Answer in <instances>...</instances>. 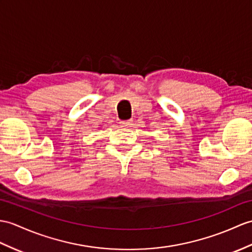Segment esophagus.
I'll return each instance as SVG.
<instances>
[{
    "label": "esophagus",
    "mask_w": 252,
    "mask_h": 252,
    "mask_svg": "<svg viewBox=\"0 0 252 252\" xmlns=\"http://www.w3.org/2000/svg\"><path fill=\"white\" fill-rule=\"evenodd\" d=\"M120 125L122 127H130L132 126V121L131 120H126V121H121Z\"/></svg>",
    "instance_id": "obj_1"
}]
</instances>
